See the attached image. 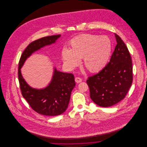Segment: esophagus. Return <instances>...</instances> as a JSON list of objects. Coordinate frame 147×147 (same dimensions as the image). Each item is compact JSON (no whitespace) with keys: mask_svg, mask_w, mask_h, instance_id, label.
I'll return each mask as SVG.
<instances>
[{"mask_svg":"<svg viewBox=\"0 0 147 147\" xmlns=\"http://www.w3.org/2000/svg\"><path fill=\"white\" fill-rule=\"evenodd\" d=\"M75 80L76 83H79L82 82V79L80 78H79V77H76V78H75Z\"/></svg>","mask_w":147,"mask_h":147,"instance_id":"esophagus-1","label":"esophagus"}]
</instances>
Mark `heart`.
<instances>
[{
	"mask_svg": "<svg viewBox=\"0 0 147 147\" xmlns=\"http://www.w3.org/2000/svg\"><path fill=\"white\" fill-rule=\"evenodd\" d=\"M70 49L64 47L62 50L63 63L73 69L83 58L85 68L95 72L102 69L107 63L111 53V42L106 36L92 34L78 35L69 41Z\"/></svg>",
	"mask_w": 147,
	"mask_h": 147,
	"instance_id": "obj_1",
	"label": "heart"
}]
</instances>
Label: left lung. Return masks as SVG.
Here are the masks:
<instances>
[{
    "label": "left lung",
    "instance_id": "1",
    "mask_svg": "<svg viewBox=\"0 0 147 147\" xmlns=\"http://www.w3.org/2000/svg\"><path fill=\"white\" fill-rule=\"evenodd\" d=\"M117 45L110 62L86 80L90 97L97 105L110 107L122 101L132 83V63L126 44L115 34Z\"/></svg>",
    "mask_w": 147,
    "mask_h": 147
}]
</instances>
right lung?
Returning a JSON list of instances; mask_svg holds the SVG:
<instances>
[{"mask_svg": "<svg viewBox=\"0 0 147 147\" xmlns=\"http://www.w3.org/2000/svg\"><path fill=\"white\" fill-rule=\"evenodd\" d=\"M61 36L60 34L47 36L30 43L22 53L19 64L18 76L22 95L35 111L44 115H59L66 110L71 92L76 84L74 76L72 74L59 71L54 67L50 83L39 89L32 88L25 82L21 68L33 53L55 43Z\"/></svg>", "mask_w": 147, "mask_h": 147, "instance_id": "right-lung-1", "label": "right lung"}]
</instances>
